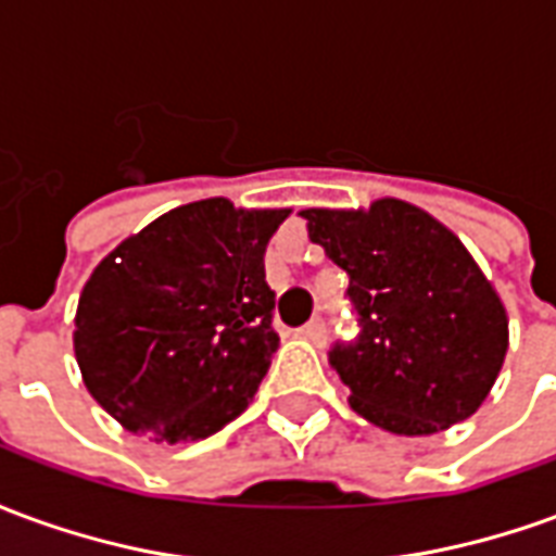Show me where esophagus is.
Here are the masks:
<instances>
[{
	"label": "esophagus",
	"instance_id": "1",
	"mask_svg": "<svg viewBox=\"0 0 556 556\" xmlns=\"http://www.w3.org/2000/svg\"><path fill=\"white\" fill-rule=\"evenodd\" d=\"M298 333H301L303 339L315 342V345H321V342H325V337H327V327H325V321H321V318H313V321H306V325H303Z\"/></svg>",
	"mask_w": 556,
	"mask_h": 556
}]
</instances>
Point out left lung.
<instances>
[{
  "label": "left lung",
  "mask_w": 556,
  "mask_h": 556,
  "mask_svg": "<svg viewBox=\"0 0 556 556\" xmlns=\"http://www.w3.org/2000/svg\"><path fill=\"white\" fill-rule=\"evenodd\" d=\"M309 241L349 274L354 339L327 361L351 408L396 434H434L489 396L506 357V313L453 231L381 199L369 211H303Z\"/></svg>",
  "instance_id": "obj_1"
}]
</instances>
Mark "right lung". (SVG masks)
I'll return each mask as SVG.
<instances>
[{"mask_svg": "<svg viewBox=\"0 0 556 556\" xmlns=\"http://www.w3.org/2000/svg\"><path fill=\"white\" fill-rule=\"evenodd\" d=\"M286 217L190 202L91 274L74 351L89 393L127 431L202 441L250 405L279 349L265 247Z\"/></svg>", "mask_w": 556, "mask_h": 556, "instance_id": "obj_1", "label": "right lung"}]
</instances>
